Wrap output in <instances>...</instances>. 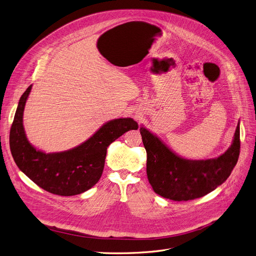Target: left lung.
<instances>
[{
  "label": "left lung",
  "mask_w": 256,
  "mask_h": 256,
  "mask_svg": "<svg viewBox=\"0 0 256 256\" xmlns=\"http://www.w3.org/2000/svg\"><path fill=\"white\" fill-rule=\"evenodd\" d=\"M140 134L146 151V176L153 190L176 202L204 196L226 181L240 155V124L230 146L219 157L189 160L180 157L144 127Z\"/></svg>",
  "instance_id": "1"
}]
</instances>
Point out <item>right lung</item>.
<instances>
[{
  "label": "right lung",
  "mask_w": 256,
  "mask_h": 256,
  "mask_svg": "<svg viewBox=\"0 0 256 256\" xmlns=\"http://www.w3.org/2000/svg\"><path fill=\"white\" fill-rule=\"evenodd\" d=\"M32 84L22 95L10 129V150L18 168L45 191L72 196L92 188L101 178L108 146L138 124L131 118L105 123L93 136L68 151L44 153L26 138L22 116Z\"/></svg>",
  "instance_id": "right-lung-1"
}]
</instances>
